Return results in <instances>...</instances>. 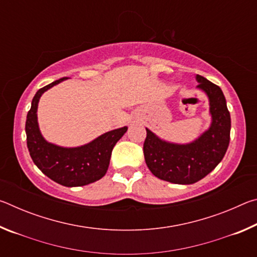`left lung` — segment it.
<instances>
[{
	"label": "left lung",
	"instance_id": "1",
	"mask_svg": "<svg viewBox=\"0 0 257 257\" xmlns=\"http://www.w3.org/2000/svg\"><path fill=\"white\" fill-rule=\"evenodd\" d=\"M196 79L210 99L212 124L207 132L190 144L177 145L146 129L143 150L147 167L159 179L172 184L190 185L203 179L221 162L229 146L231 120L222 90L202 76Z\"/></svg>",
	"mask_w": 257,
	"mask_h": 257
}]
</instances>
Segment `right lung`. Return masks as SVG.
<instances>
[{"instance_id": "1", "label": "right lung", "mask_w": 257, "mask_h": 257, "mask_svg": "<svg viewBox=\"0 0 257 257\" xmlns=\"http://www.w3.org/2000/svg\"><path fill=\"white\" fill-rule=\"evenodd\" d=\"M64 79L67 77L51 82L35 94L26 120L27 147L34 163L50 179L66 187H79L92 184L105 176L113 147L128 128L105 133L89 144L75 149H64L47 143L38 129V101L45 90Z\"/></svg>"}]
</instances>
